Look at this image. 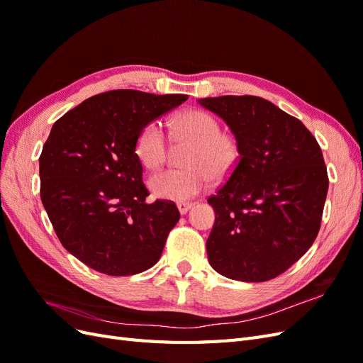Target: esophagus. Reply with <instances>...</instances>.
<instances>
[{
	"label": "esophagus",
	"instance_id": "34e87169",
	"mask_svg": "<svg viewBox=\"0 0 363 363\" xmlns=\"http://www.w3.org/2000/svg\"><path fill=\"white\" fill-rule=\"evenodd\" d=\"M177 207H179V211H180V213L182 215H186L188 213L191 208L194 207V203H189V201H180V203H177Z\"/></svg>",
	"mask_w": 363,
	"mask_h": 363
}]
</instances>
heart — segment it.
Returning a JSON list of instances; mask_svg holds the SVG:
<instances>
[{
    "label": "heart",
    "instance_id": "1",
    "mask_svg": "<svg viewBox=\"0 0 363 363\" xmlns=\"http://www.w3.org/2000/svg\"><path fill=\"white\" fill-rule=\"evenodd\" d=\"M174 136L191 144L186 152L184 169H164L150 177V189L164 200L184 201L194 199L211 183L235 171L239 162V145L235 138L223 133L219 121L203 111H188L174 119ZM168 138L160 123L152 121L140 128L135 152L148 169H156L168 156Z\"/></svg>",
    "mask_w": 363,
    "mask_h": 363
}]
</instances>
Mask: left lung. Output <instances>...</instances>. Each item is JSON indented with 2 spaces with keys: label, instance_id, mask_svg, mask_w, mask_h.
I'll return each mask as SVG.
<instances>
[{
  "label": "left lung",
  "instance_id": "left-lung-1",
  "mask_svg": "<svg viewBox=\"0 0 363 363\" xmlns=\"http://www.w3.org/2000/svg\"><path fill=\"white\" fill-rule=\"evenodd\" d=\"M199 103L224 121L239 145L238 167L207 200L215 211L208 263L227 279L271 280L320 232L328 191L323 151L300 119L260 96Z\"/></svg>",
  "mask_w": 363,
  "mask_h": 363
}]
</instances>
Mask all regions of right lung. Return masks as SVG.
Returning a JSON list of instances; mask_svg holds the SVG:
<instances>
[{
	"instance_id": "1",
	"label": "right lung",
	"mask_w": 363,
	"mask_h": 363,
	"mask_svg": "<svg viewBox=\"0 0 363 363\" xmlns=\"http://www.w3.org/2000/svg\"><path fill=\"white\" fill-rule=\"evenodd\" d=\"M188 100L133 89L98 94L54 123L39 157L40 200L62 245L107 276H133L162 256L180 219L147 203L135 152L140 128Z\"/></svg>"
}]
</instances>
